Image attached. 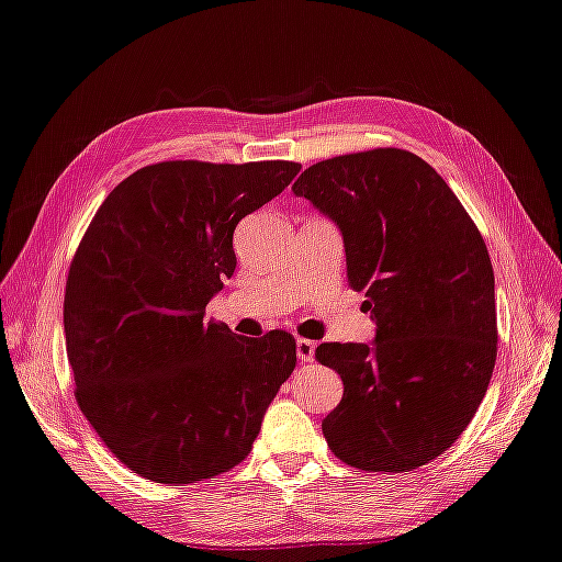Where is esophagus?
<instances>
[{
    "mask_svg": "<svg viewBox=\"0 0 562 562\" xmlns=\"http://www.w3.org/2000/svg\"><path fill=\"white\" fill-rule=\"evenodd\" d=\"M295 357H299L301 362H313L315 342L305 340V337H299V340H295Z\"/></svg>",
    "mask_w": 562,
    "mask_h": 562,
    "instance_id": "obj_1",
    "label": "esophagus"
}]
</instances>
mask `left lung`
Segmentation results:
<instances>
[{"label":"left lung","instance_id":"left-lung-1","mask_svg":"<svg viewBox=\"0 0 562 562\" xmlns=\"http://www.w3.org/2000/svg\"><path fill=\"white\" fill-rule=\"evenodd\" d=\"M293 193L342 232L347 281L364 291L372 345L323 342L345 394L323 432L367 472L436 460L470 426L496 362L494 271L450 186L416 154L372 149L313 164Z\"/></svg>","mask_w":562,"mask_h":562}]
</instances>
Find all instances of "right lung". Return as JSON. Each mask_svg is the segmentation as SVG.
I'll return each instance as SVG.
<instances>
[{
    "mask_svg": "<svg viewBox=\"0 0 562 562\" xmlns=\"http://www.w3.org/2000/svg\"><path fill=\"white\" fill-rule=\"evenodd\" d=\"M299 171L293 161L144 166L85 232L63 303L76 398L139 477L181 486L235 468L295 369L291 333L249 340L205 321V305L235 273L239 220Z\"/></svg>",
    "mask_w": 562,
    "mask_h": 562,
    "instance_id": "obj_1",
    "label": "right lung"
}]
</instances>
